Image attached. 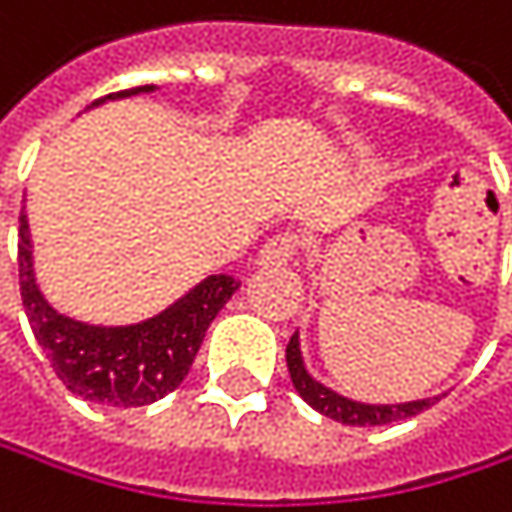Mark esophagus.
Returning a JSON list of instances; mask_svg holds the SVG:
<instances>
[{
  "instance_id": "esophagus-1",
  "label": "esophagus",
  "mask_w": 512,
  "mask_h": 512,
  "mask_svg": "<svg viewBox=\"0 0 512 512\" xmlns=\"http://www.w3.org/2000/svg\"><path fill=\"white\" fill-rule=\"evenodd\" d=\"M300 239L294 233H276L273 239H267V245L258 254V264L261 267H285L294 254H297Z\"/></svg>"
}]
</instances>
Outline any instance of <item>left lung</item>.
Instances as JSON below:
<instances>
[{
	"label": "left lung",
	"mask_w": 512,
	"mask_h": 512,
	"mask_svg": "<svg viewBox=\"0 0 512 512\" xmlns=\"http://www.w3.org/2000/svg\"><path fill=\"white\" fill-rule=\"evenodd\" d=\"M285 357H288V372H291L294 390L303 396V402H309L318 414H324L336 423H345V426H387L396 420L417 417L420 411H426L438 402V396L414 399V402H396V405H369V402L348 399V396L330 390L327 384H321L309 375L306 360H303V348H300V333L291 336Z\"/></svg>",
	"instance_id": "left-lung-1"
}]
</instances>
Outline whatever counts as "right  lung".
I'll return each mask as SVG.
<instances>
[{
    "label": "right lung",
    "instance_id": "add662e5",
    "mask_svg": "<svg viewBox=\"0 0 512 512\" xmlns=\"http://www.w3.org/2000/svg\"><path fill=\"white\" fill-rule=\"evenodd\" d=\"M155 89L158 86H134L98 98L89 107ZM17 264L26 318L32 324L38 345L50 357L59 381L80 399L113 408H140L173 393L185 381L209 324L224 309V303L239 291V282L233 276L218 273L197 282L164 312L137 324L104 327L68 318L44 297L38 285L35 245L26 206L20 212Z\"/></svg>",
    "mask_w": 512,
    "mask_h": 512
}]
</instances>
